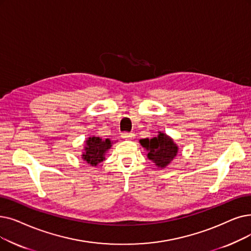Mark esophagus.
I'll list each match as a JSON object with an SVG mask.
<instances>
[{
  "label": "esophagus",
  "instance_id": "1",
  "mask_svg": "<svg viewBox=\"0 0 251 251\" xmlns=\"http://www.w3.org/2000/svg\"><path fill=\"white\" fill-rule=\"evenodd\" d=\"M121 136L124 139H133L135 137V134L132 132H123Z\"/></svg>",
  "mask_w": 251,
  "mask_h": 251
}]
</instances>
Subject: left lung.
I'll return each instance as SVG.
<instances>
[{
	"label": "left lung",
	"mask_w": 251,
	"mask_h": 251,
	"mask_svg": "<svg viewBox=\"0 0 251 251\" xmlns=\"http://www.w3.org/2000/svg\"><path fill=\"white\" fill-rule=\"evenodd\" d=\"M140 145L148 151V158L159 168H165L176 157L178 147L167 134L159 132L156 137L139 140Z\"/></svg>",
	"instance_id": "8db88e82"
}]
</instances>
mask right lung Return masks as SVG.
<instances>
[{"label":"right lung","instance_id":"right-lung-1","mask_svg":"<svg viewBox=\"0 0 251 251\" xmlns=\"http://www.w3.org/2000/svg\"><path fill=\"white\" fill-rule=\"evenodd\" d=\"M111 147L112 140L110 138L102 139L97 136H90L85 141L82 159L91 166H97L105 159V152Z\"/></svg>","mask_w":251,"mask_h":251}]
</instances>
